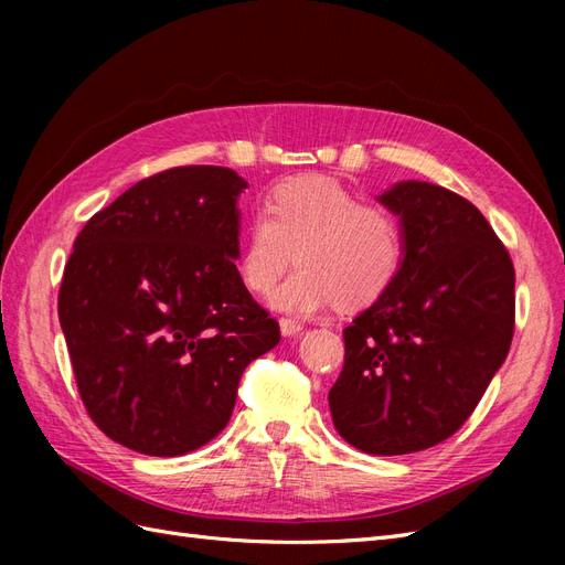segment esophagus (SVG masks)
Returning a JSON list of instances; mask_svg holds the SVG:
<instances>
[{
  "mask_svg": "<svg viewBox=\"0 0 565 565\" xmlns=\"http://www.w3.org/2000/svg\"><path fill=\"white\" fill-rule=\"evenodd\" d=\"M303 330V324L299 322V320H295V318H282L280 320V332H282V337H295V334H299Z\"/></svg>",
  "mask_w": 565,
  "mask_h": 565,
  "instance_id": "esophagus-1",
  "label": "esophagus"
}]
</instances>
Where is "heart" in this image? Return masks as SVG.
I'll list each match as a JSON object with an SVG mask.
<instances>
[{"label":"heart","mask_w":565,"mask_h":565,"mask_svg":"<svg viewBox=\"0 0 565 565\" xmlns=\"http://www.w3.org/2000/svg\"><path fill=\"white\" fill-rule=\"evenodd\" d=\"M292 252L299 268L273 289V309L311 316L339 303L361 311L396 282L405 237L396 216L339 181L295 177L273 188L247 231L237 273L249 292L266 295Z\"/></svg>","instance_id":"heart-1"}]
</instances>
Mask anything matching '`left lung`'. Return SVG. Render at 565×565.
<instances>
[{"label": "left lung", "mask_w": 565, "mask_h": 565, "mask_svg": "<svg viewBox=\"0 0 565 565\" xmlns=\"http://www.w3.org/2000/svg\"><path fill=\"white\" fill-rule=\"evenodd\" d=\"M398 216L396 282L344 330L330 388L334 429L367 455H407L469 419L514 337V264L486 216L443 185L401 181L377 198Z\"/></svg>", "instance_id": "1"}]
</instances>
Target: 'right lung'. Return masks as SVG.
Listing matches in <instances>:
<instances>
[{
    "label": "right lung",
    "instance_id": "right-lung-1",
    "mask_svg": "<svg viewBox=\"0 0 565 565\" xmlns=\"http://www.w3.org/2000/svg\"><path fill=\"white\" fill-rule=\"evenodd\" d=\"M247 181L174 167L94 214L65 264L58 320L89 417L125 448L179 457L231 419L278 322L237 273Z\"/></svg>",
    "mask_w": 565,
    "mask_h": 565
}]
</instances>
